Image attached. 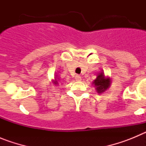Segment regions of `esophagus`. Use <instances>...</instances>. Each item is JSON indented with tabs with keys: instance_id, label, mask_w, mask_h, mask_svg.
<instances>
[{
	"instance_id": "obj_1",
	"label": "esophagus",
	"mask_w": 146,
	"mask_h": 146,
	"mask_svg": "<svg viewBox=\"0 0 146 146\" xmlns=\"http://www.w3.org/2000/svg\"><path fill=\"white\" fill-rule=\"evenodd\" d=\"M75 80L77 81H80L81 80L80 75H78V74H77V75L75 76Z\"/></svg>"
}]
</instances>
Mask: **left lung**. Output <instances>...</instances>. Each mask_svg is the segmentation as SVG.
<instances>
[{
  "mask_svg": "<svg viewBox=\"0 0 146 146\" xmlns=\"http://www.w3.org/2000/svg\"><path fill=\"white\" fill-rule=\"evenodd\" d=\"M110 80L109 78H105L104 75V73H100L99 76L97 77L95 80L94 81V86L96 87V91L99 94L104 92V91H106L107 89L109 88L110 86Z\"/></svg>",
  "mask_w": 146,
  "mask_h": 146,
  "instance_id": "8db88e82",
  "label": "left lung"
}]
</instances>
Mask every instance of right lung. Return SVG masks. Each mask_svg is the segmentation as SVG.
Listing matches in <instances>:
<instances>
[{
    "label": "right lung",
    "instance_id": "obj_1",
    "mask_svg": "<svg viewBox=\"0 0 146 146\" xmlns=\"http://www.w3.org/2000/svg\"><path fill=\"white\" fill-rule=\"evenodd\" d=\"M56 82H57V81H56ZM56 83H58V82H56Z\"/></svg>",
    "mask_w": 146,
    "mask_h": 146
}]
</instances>
